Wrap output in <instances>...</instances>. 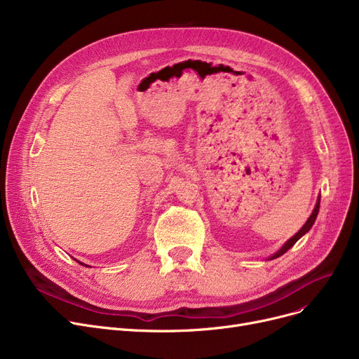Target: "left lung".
Returning <instances> with one entry per match:
<instances>
[{"label":"left lung","instance_id":"obj_1","mask_svg":"<svg viewBox=\"0 0 359 359\" xmlns=\"http://www.w3.org/2000/svg\"><path fill=\"white\" fill-rule=\"evenodd\" d=\"M318 208H320V196H318V199H317V203H316V208H314V211L311 212V215H310V218L307 219V222L303 225V229H301L295 236H292L285 244H284V246H282L273 256H271L269 259H276V257H279V256H282V255H284L285 252H288L292 246H294V244L301 238V237H303L306 233H309L310 231V229L313 227V224H314V221H316V218H317V214H318Z\"/></svg>","mask_w":359,"mask_h":359}]
</instances>
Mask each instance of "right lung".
<instances>
[{"mask_svg":"<svg viewBox=\"0 0 359 359\" xmlns=\"http://www.w3.org/2000/svg\"><path fill=\"white\" fill-rule=\"evenodd\" d=\"M77 262H79V260H77ZM79 263H80V265H84V263H81V262H79ZM84 266H86V265H84Z\"/></svg>","mask_w":359,"mask_h":359,"instance_id":"obj_1","label":"right lung"}]
</instances>
